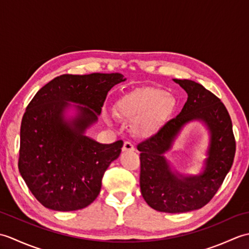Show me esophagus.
Returning a JSON list of instances; mask_svg holds the SVG:
<instances>
[{
    "label": "esophagus",
    "mask_w": 249,
    "mask_h": 249,
    "mask_svg": "<svg viewBox=\"0 0 249 249\" xmlns=\"http://www.w3.org/2000/svg\"><path fill=\"white\" fill-rule=\"evenodd\" d=\"M134 150H135V146L133 144V142H131V141H125L124 142V145H123V151L124 152L134 151Z\"/></svg>",
    "instance_id": "1"
}]
</instances>
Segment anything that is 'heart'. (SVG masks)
<instances>
[{"label":"heart","mask_w":249,"mask_h":249,"mask_svg":"<svg viewBox=\"0 0 249 249\" xmlns=\"http://www.w3.org/2000/svg\"><path fill=\"white\" fill-rule=\"evenodd\" d=\"M174 99L160 89H138L126 95L118 105V113L122 119L136 121L137 134L151 136L171 114Z\"/></svg>","instance_id":"1"}]
</instances>
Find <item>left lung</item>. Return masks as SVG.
<instances>
[{
	"label": "left lung",
	"mask_w": 249,
	"mask_h": 249,
	"mask_svg": "<svg viewBox=\"0 0 249 249\" xmlns=\"http://www.w3.org/2000/svg\"><path fill=\"white\" fill-rule=\"evenodd\" d=\"M188 94L177 118L155 135L137 145L140 151V189L152 209L184 213L208 204L217 193L233 163L235 138L228 110L223 102L201 84L174 79ZM202 119L211 130V145L205 172L199 177L178 178L168 168L163 154L188 121Z\"/></svg>",
	"instance_id": "1"
}]
</instances>
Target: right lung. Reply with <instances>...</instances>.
Here are the masks:
<instances>
[{"label":"right lung","mask_w":249,"mask_h":249,"mask_svg":"<svg viewBox=\"0 0 249 249\" xmlns=\"http://www.w3.org/2000/svg\"><path fill=\"white\" fill-rule=\"evenodd\" d=\"M119 72L61 75L32 98L21 121L18 168L26 186L45 208L76 211L97 198L103 177L119 157L123 141L100 144L84 136L97 120L110 89L124 81ZM71 101L81 113L70 125L62 111Z\"/></svg>","instance_id":"right-lung-1"}]
</instances>
